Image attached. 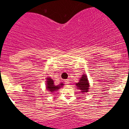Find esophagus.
I'll use <instances>...</instances> for the list:
<instances>
[{"mask_svg": "<svg viewBox=\"0 0 129 129\" xmlns=\"http://www.w3.org/2000/svg\"><path fill=\"white\" fill-rule=\"evenodd\" d=\"M64 82H65V84H66V85H69V83H70L69 80V79H66V80H64Z\"/></svg>", "mask_w": 129, "mask_h": 129, "instance_id": "obj_1", "label": "esophagus"}]
</instances>
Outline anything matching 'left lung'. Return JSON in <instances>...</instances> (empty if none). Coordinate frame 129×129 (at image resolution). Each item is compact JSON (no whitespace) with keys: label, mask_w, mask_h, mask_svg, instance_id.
Returning a JSON list of instances; mask_svg holds the SVG:
<instances>
[{"label":"left lung","mask_w":129,"mask_h":129,"mask_svg":"<svg viewBox=\"0 0 129 129\" xmlns=\"http://www.w3.org/2000/svg\"><path fill=\"white\" fill-rule=\"evenodd\" d=\"M76 85L78 87L77 89H80L82 93L88 92L89 89V84L86 75H82L79 82L76 84Z\"/></svg>","instance_id":"left-lung-1"}]
</instances>
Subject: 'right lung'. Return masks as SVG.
Masks as SVG:
<instances>
[{"label":"right lung","instance_id":"obj_1","mask_svg":"<svg viewBox=\"0 0 129 129\" xmlns=\"http://www.w3.org/2000/svg\"><path fill=\"white\" fill-rule=\"evenodd\" d=\"M46 84H46L47 89L49 90L50 92H52L57 90V89H60V88L63 85V84H60V85H55V84H54V80L49 77L47 79Z\"/></svg>","mask_w":129,"mask_h":129}]
</instances>
